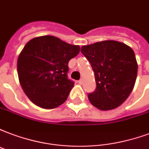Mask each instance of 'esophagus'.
Segmentation results:
<instances>
[{
	"label": "esophagus",
	"instance_id": "esophagus-1",
	"mask_svg": "<svg viewBox=\"0 0 149 149\" xmlns=\"http://www.w3.org/2000/svg\"><path fill=\"white\" fill-rule=\"evenodd\" d=\"M82 82H83V80H82V79H80V80H79V84H82Z\"/></svg>",
	"mask_w": 149,
	"mask_h": 149
}]
</instances>
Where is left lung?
<instances>
[{"label":"left lung","mask_w":149,"mask_h":149,"mask_svg":"<svg viewBox=\"0 0 149 149\" xmlns=\"http://www.w3.org/2000/svg\"><path fill=\"white\" fill-rule=\"evenodd\" d=\"M81 53L93 70L96 89L88 94L92 104L102 111L123 104L134 89L137 63L134 50L124 43L104 41L84 45Z\"/></svg>","instance_id":"8db88e82"}]
</instances>
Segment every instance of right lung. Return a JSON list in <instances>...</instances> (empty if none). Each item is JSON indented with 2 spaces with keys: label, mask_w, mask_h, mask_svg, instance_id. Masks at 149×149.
Returning <instances> with one entry per match:
<instances>
[{
  "label": "right lung",
  "mask_w": 149,
  "mask_h": 149,
  "mask_svg": "<svg viewBox=\"0 0 149 149\" xmlns=\"http://www.w3.org/2000/svg\"><path fill=\"white\" fill-rule=\"evenodd\" d=\"M80 47L54 36L31 39L17 61L19 79L23 91L36 105L52 109L65 102L74 82L68 79V62Z\"/></svg>",
  "instance_id": "add662e5"
}]
</instances>
